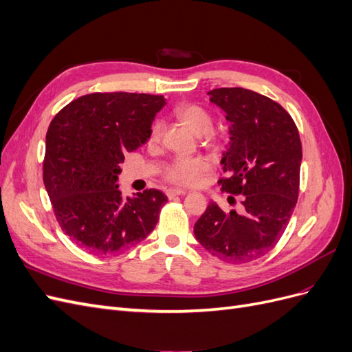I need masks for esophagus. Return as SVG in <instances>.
<instances>
[{"label": "esophagus", "instance_id": "34e87169", "mask_svg": "<svg viewBox=\"0 0 352 352\" xmlns=\"http://www.w3.org/2000/svg\"><path fill=\"white\" fill-rule=\"evenodd\" d=\"M185 194H186V190H185V189L170 188V189H167V190H166V195H167L168 198H173V197H176V195H185Z\"/></svg>", "mask_w": 352, "mask_h": 352}]
</instances>
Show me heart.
Masks as SVG:
<instances>
[{"label":"heart","mask_w":352,"mask_h":352,"mask_svg":"<svg viewBox=\"0 0 352 352\" xmlns=\"http://www.w3.org/2000/svg\"><path fill=\"white\" fill-rule=\"evenodd\" d=\"M175 116L189 127L195 135L202 136V140L212 141V116L204 107L198 104H180L175 109ZM163 123L157 120L153 123L150 131V144H157L162 138ZM211 168V164L206 157H179L164 170V177L170 184L179 186H194L199 184Z\"/></svg>","instance_id":"heart-1"}]
</instances>
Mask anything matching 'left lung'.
I'll return each instance as SVG.
<instances>
[{
  "mask_svg": "<svg viewBox=\"0 0 352 352\" xmlns=\"http://www.w3.org/2000/svg\"><path fill=\"white\" fill-rule=\"evenodd\" d=\"M210 101L226 113L230 142L223 154V192L243 195L242 214L210 202L194 226L197 241L220 260L241 264L274 248L300 192L302 146L280 104L243 88H217ZM230 199H235L229 197Z\"/></svg>",
  "mask_w": 352,
  "mask_h": 352,
  "instance_id": "8db88e82",
  "label": "left lung"
}]
</instances>
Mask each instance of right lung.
<instances>
[{
  "label": "right lung",
  "instance_id": "add662e5",
  "mask_svg": "<svg viewBox=\"0 0 352 352\" xmlns=\"http://www.w3.org/2000/svg\"><path fill=\"white\" fill-rule=\"evenodd\" d=\"M163 95L94 92L51 120L44 185L61 230L95 255L124 251L154 230L167 197L145 189L123 198L117 185L124 154L150 140Z\"/></svg>",
  "mask_w": 352,
  "mask_h": 352
}]
</instances>
